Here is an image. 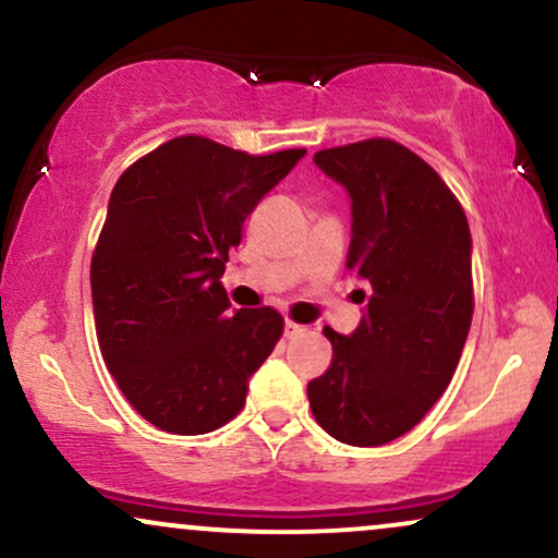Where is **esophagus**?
Listing matches in <instances>:
<instances>
[{
	"label": "esophagus",
	"instance_id": "esophagus-1",
	"mask_svg": "<svg viewBox=\"0 0 558 558\" xmlns=\"http://www.w3.org/2000/svg\"><path fill=\"white\" fill-rule=\"evenodd\" d=\"M299 332H304V328H301V325H296V323H291V319H286V338L299 336Z\"/></svg>",
	"mask_w": 558,
	"mask_h": 558
}]
</instances>
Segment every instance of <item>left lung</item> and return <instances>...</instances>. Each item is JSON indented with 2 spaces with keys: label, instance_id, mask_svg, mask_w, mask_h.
Returning a JSON list of instances; mask_svg holds the SVG:
<instances>
[{
  "label": "left lung",
  "instance_id": "1",
  "mask_svg": "<svg viewBox=\"0 0 558 558\" xmlns=\"http://www.w3.org/2000/svg\"><path fill=\"white\" fill-rule=\"evenodd\" d=\"M315 165L349 191L345 267L373 293L351 336L325 328L332 362L306 396L336 440L383 446L425 417L462 356L475 310L470 226L438 172L390 138L323 149Z\"/></svg>",
  "mask_w": 558,
  "mask_h": 558
}]
</instances>
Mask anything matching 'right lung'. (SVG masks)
Wrapping results in <instances>:
<instances>
[{"label":"right lung","instance_id":"obj_1","mask_svg":"<svg viewBox=\"0 0 558 558\" xmlns=\"http://www.w3.org/2000/svg\"><path fill=\"white\" fill-rule=\"evenodd\" d=\"M304 155L178 136L114 183L92 257L96 338L125 399L159 430L202 435L233 420L283 336L272 306L230 310L220 278L243 220Z\"/></svg>","mask_w":558,"mask_h":558}]
</instances>
